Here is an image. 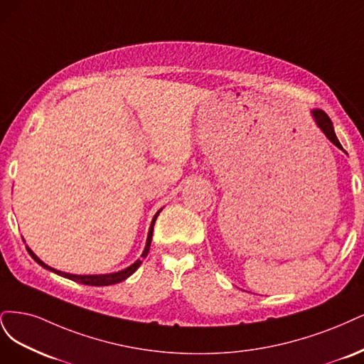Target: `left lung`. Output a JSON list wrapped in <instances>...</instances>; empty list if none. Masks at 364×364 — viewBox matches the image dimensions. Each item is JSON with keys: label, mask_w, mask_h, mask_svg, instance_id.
<instances>
[{"label": "left lung", "mask_w": 364, "mask_h": 364, "mask_svg": "<svg viewBox=\"0 0 364 364\" xmlns=\"http://www.w3.org/2000/svg\"><path fill=\"white\" fill-rule=\"evenodd\" d=\"M311 116H313V121L316 122V125H318L321 128V132L326 136V139L330 140L331 144H334L338 149H342V145H340L338 139L334 133L333 122L330 118H328V114L321 109H314V110H311Z\"/></svg>", "instance_id": "left-lung-1"}]
</instances>
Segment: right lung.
I'll use <instances>...</instances> for the list:
<instances>
[{
    "instance_id": "1",
    "label": "right lung",
    "mask_w": 364,
    "mask_h": 364,
    "mask_svg": "<svg viewBox=\"0 0 364 364\" xmlns=\"http://www.w3.org/2000/svg\"><path fill=\"white\" fill-rule=\"evenodd\" d=\"M161 210H163V208H160L159 212L154 215V218H152V220H151L149 231H148V237H146V243H145V250H144L142 255H140V259H137L133 264H130L128 267H125V269H122V271H118V272L102 274V275H75V274H68V272L57 271V269H54V267L48 266L46 263H43V262L39 259V257L28 248V246H27V250H28L30 255L34 259V262L39 263L43 269H46V271H51V272H54V274H57V275L65 277V278H68V279H73V281H75V283L86 284V286H112V284H118V283H121V281H124V279H127L130 275H133V274L137 271V267H139L140 264H142L145 257L148 255L149 246H151V239H152V230H154L156 219H157V216H159V213L161 212Z\"/></svg>"
}]
</instances>
